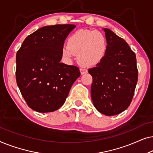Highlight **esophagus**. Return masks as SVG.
Instances as JSON below:
<instances>
[{
	"label": "esophagus",
	"instance_id": "1",
	"mask_svg": "<svg viewBox=\"0 0 153 153\" xmlns=\"http://www.w3.org/2000/svg\"><path fill=\"white\" fill-rule=\"evenodd\" d=\"M80 72H81V74H85V73H87L88 70L84 68H80Z\"/></svg>",
	"mask_w": 153,
	"mask_h": 153
}]
</instances>
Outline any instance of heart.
<instances>
[{
  "label": "heart",
  "mask_w": 153,
  "mask_h": 153,
  "mask_svg": "<svg viewBox=\"0 0 153 153\" xmlns=\"http://www.w3.org/2000/svg\"><path fill=\"white\" fill-rule=\"evenodd\" d=\"M108 42L100 31L80 29L68 37L67 45L62 47V56L70 60L77 53V60L85 67L97 65L105 57Z\"/></svg>",
  "instance_id": "b5f03b06"
}]
</instances>
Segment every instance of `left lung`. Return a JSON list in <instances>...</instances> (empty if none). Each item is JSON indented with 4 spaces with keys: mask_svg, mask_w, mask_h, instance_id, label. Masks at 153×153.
I'll return each mask as SVG.
<instances>
[{
    "mask_svg": "<svg viewBox=\"0 0 153 153\" xmlns=\"http://www.w3.org/2000/svg\"><path fill=\"white\" fill-rule=\"evenodd\" d=\"M108 42L105 57L88 70L93 76L91 97L98 111L114 116L128 108L138 80L137 58L124 39L104 28Z\"/></svg>",
    "mask_w": 153,
    "mask_h": 153,
    "instance_id": "1",
    "label": "left lung"
}]
</instances>
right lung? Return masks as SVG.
<instances>
[{
    "label": "right lung",
    "instance_id": "1",
    "mask_svg": "<svg viewBox=\"0 0 153 153\" xmlns=\"http://www.w3.org/2000/svg\"><path fill=\"white\" fill-rule=\"evenodd\" d=\"M75 27L58 24L39 28L25 39L16 53V83L35 111L52 112L61 107L80 76L78 67L60 62L62 47Z\"/></svg>",
    "mask_w": 153,
    "mask_h": 153
}]
</instances>
